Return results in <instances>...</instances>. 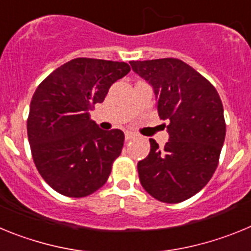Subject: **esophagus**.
Listing matches in <instances>:
<instances>
[{
  "mask_svg": "<svg viewBox=\"0 0 251 251\" xmlns=\"http://www.w3.org/2000/svg\"><path fill=\"white\" fill-rule=\"evenodd\" d=\"M136 138V136H134V134H133V133H130V132H126V141H132V139H134Z\"/></svg>",
  "mask_w": 251,
  "mask_h": 251,
  "instance_id": "1",
  "label": "esophagus"
}]
</instances>
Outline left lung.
<instances>
[{
    "label": "left lung",
    "mask_w": 251,
    "mask_h": 251,
    "mask_svg": "<svg viewBox=\"0 0 251 251\" xmlns=\"http://www.w3.org/2000/svg\"><path fill=\"white\" fill-rule=\"evenodd\" d=\"M134 73L154 89L159 118L167 119L170 139L138 162L141 185L156 200L178 203L201 191L214 175L226 134L219 93L182 60L130 61Z\"/></svg>",
    "instance_id": "left-lung-1"
}]
</instances>
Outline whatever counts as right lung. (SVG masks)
<instances>
[{"label":"right lung","instance_id":"obj_1","mask_svg":"<svg viewBox=\"0 0 251 251\" xmlns=\"http://www.w3.org/2000/svg\"><path fill=\"white\" fill-rule=\"evenodd\" d=\"M129 72L127 63L77 57L54 70L35 90L27 118L31 154L39 174L59 194L85 197L106 182L124 133L101 130L89 110Z\"/></svg>","mask_w":251,"mask_h":251}]
</instances>
